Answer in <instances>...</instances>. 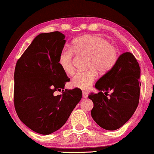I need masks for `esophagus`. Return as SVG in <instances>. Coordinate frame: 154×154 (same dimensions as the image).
Masks as SVG:
<instances>
[{
	"instance_id": "obj_1",
	"label": "esophagus",
	"mask_w": 154,
	"mask_h": 154,
	"mask_svg": "<svg viewBox=\"0 0 154 154\" xmlns=\"http://www.w3.org/2000/svg\"><path fill=\"white\" fill-rule=\"evenodd\" d=\"M88 94H89L88 91H82V96L84 98H87V97H88Z\"/></svg>"
}]
</instances>
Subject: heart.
Listing matches in <instances>:
<instances>
[{"instance_id":"heart-1","label":"heart","mask_w":154,"mask_h":154,"mask_svg":"<svg viewBox=\"0 0 154 154\" xmlns=\"http://www.w3.org/2000/svg\"><path fill=\"white\" fill-rule=\"evenodd\" d=\"M71 49L74 52L89 56L88 71L78 72L72 77L70 84L76 88L87 89L97 78V71L106 73L115 65L118 60V51L107 39L96 35H86L75 39ZM64 48L60 52L58 63L61 69L67 75L73 72L72 52Z\"/></svg>"}]
</instances>
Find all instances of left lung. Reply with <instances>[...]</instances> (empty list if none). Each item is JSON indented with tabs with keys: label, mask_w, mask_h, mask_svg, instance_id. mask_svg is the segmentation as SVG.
Instances as JSON below:
<instances>
[{
	"label": "left lung",
	"mask_w": 154,
	"mask_h": 154,
	"mask_svg": "<svg viewBox=\"0 0 154 154\" xmlns=\"http://www.w3.org/2000/svg\"><path fill=\"white\" fill-rule=\"evenodd\" d=\"M140 77L137 59L127 52L121 54L114 67L97 80L95 88L99 92L88 97L94 104L91 117L99 126L114 131L130 119L139 104ZM109 91H112L109 96Z\"/></svg>",
	"instance_id": "obj_1"
}]
</instances>
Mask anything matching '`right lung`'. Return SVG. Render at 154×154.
I'll use <instances>...</instances> for the list:
<instances>
[{
    "mask_svg": "<svg viewBox=\"0 0 154 154\" xmlns=\"http://www.w3.org/2000/svg\"><path fill=\"white\" fill-rule=\"evenodd\" d=\"M65 38L58 31L39 34L15 68L14 105L17 116L31 130L43 135L60 129L82 97L78 88L54 95L70 80L58 63Z\"/></svg>",
    "mask_w": 154,
    "mask_h": 154,
    "instance_id": "1",
    "label": "right lung"
}]
</instances>
